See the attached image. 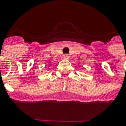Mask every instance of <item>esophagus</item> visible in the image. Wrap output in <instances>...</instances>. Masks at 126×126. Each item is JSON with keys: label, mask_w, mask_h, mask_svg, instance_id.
I'll return each instance as SVG.
<instances>
[{"label": "esophagus", "mask_w": 126, "mask_h": 126, "mask_svg": "<svg viewBox=\"0 0 126 126\" xmlns=\"http://www.w3.org/2000/svg\"><path fill=\"white\" fill-rule=\"evenodd\" d=\"M63 58L65 59V60H68L69 58V55H67V54H65V55H63Z\"/></svg>", "instance_id": "esophagus-1"}]
</instances>
